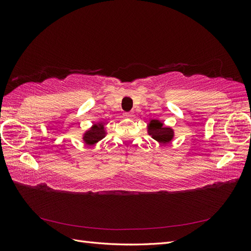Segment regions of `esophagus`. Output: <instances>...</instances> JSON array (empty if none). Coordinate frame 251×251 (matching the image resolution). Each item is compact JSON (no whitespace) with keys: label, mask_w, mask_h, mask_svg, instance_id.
<instances>
[{"label":"esophagus","mask_w":251,"mask_h":251,"mask_svg":"<svg viewBox=\"0 0 251 251\" xmlns=\"http://www.w3.org/2000/svg\"><path fill=\"white\" fill-rule=\"evenodd\" d=\"M126 116L127 118H133V117H134V114L131 113V112H126Z\"/></svg>","instance_id":"esophagus-1"}]
</instances>
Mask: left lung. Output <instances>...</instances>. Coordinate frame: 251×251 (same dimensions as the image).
Returning a JSON list of instances; mask_svg holds the SVG:
<instances>
[{
	"instance_id": "left-lung-1",
	"label": "left lung",
	"mask_w": 251,
	"mask_h": 251,
	"mask_svg": "<svg viewBox=\"0 0 251 251\" xmlns=\"http://www.w3.org/2000/svg\"><path fill=\"white\" fill-rule=\"evenodd\" d=\"M148 133L151 138L162 144L172 141L174 137V130L171 127L163 126L161 121L157 119H151L148 126Z\"/></svg>"
}]
</instances>
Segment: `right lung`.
<instances>
[{"label":"right lung","mask_w":251,"mask_h":251,"mask_svg":"<svg viewBox=\"0 0 251 251\" xmlns=\"http://www.w3.org/2000/svg\"><path fill=\"white\" fill-rule=\"evenodd\" d=\"M105 134H107V132H105L104 124L97 123L93 125V126L90 130L86 131V133L82 136V140L88 146H94L95 143H97L104 137Z\"/></svg>","instance_id":"1"}]
</instances>
